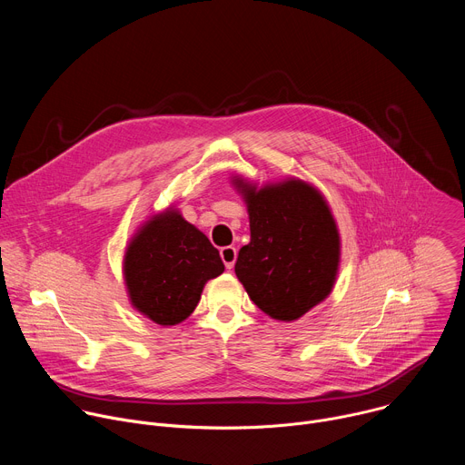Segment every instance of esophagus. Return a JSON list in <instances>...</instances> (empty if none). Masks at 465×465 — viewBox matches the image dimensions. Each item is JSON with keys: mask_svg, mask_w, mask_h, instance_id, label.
<instances>
[{"mask_svg": "<svg viewBox=\"0 0 465 465\" xmlns=\"http://www.w3.org/2000/svg\"><path fill=\"white\" fill-rule=\"evenodd\" d=\"M221 259L223 262L226 264V269L232 271L233 264H235V259H237V250L233 246H224L221 248Z\"/></svg>", "mask_w": 465, "mask_h": 465, "instance_id": "34e87169", "label": "esophagus"}]
</instances>
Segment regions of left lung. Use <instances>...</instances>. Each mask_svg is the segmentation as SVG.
Instances as JSON below:
<instances>
[{"label": "left lung", "mask_w": 465, "mask_h": 465, "mask_svg": "<svg viewBox=\"0 0 465 465\" xmlns=\"http://www.w3.org/2000/svg\"><path fill=\"white\" fill-rule=\"evenodd\" d=\"M232 182L250 219L235 274L264 314L298 320L333 291L341 262L333 213L322 193L298 178L261 187L239 176Z\"/></svg>", "instance_id": "left-lung-1"}]
</instances>
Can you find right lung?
I'll list each match as a JSON object with an SVG mask.
<instances>
[{
	"label": "right lung",
	"instance_id": "right-lung-1",
	"mask_svg": "<svg viewBox=\"0 0 465 465\" xmlns=\"http://www.w3.org/2000/svg\"><path fill=\"white\" fill-rule=\"evenodd\" d=\"M223 272L219 250L173 208L153 215L136 232L123 259L132 307L158 325L183 322L208 280Z\"/></svg>",
	"mask_w": 465,
	"mask_h": 465
}]
</instances>
